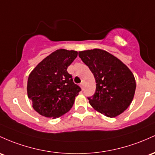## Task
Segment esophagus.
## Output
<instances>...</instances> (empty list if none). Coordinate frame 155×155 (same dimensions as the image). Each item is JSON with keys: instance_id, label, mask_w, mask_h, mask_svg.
Segmentation results:
<instances>
[{"instance_id": "1", "label": "esophagus", "mask_w": 155, "mask_h": 155, "mask_svg": "<svg viewBox=\"0 0 155 155\" xmlns=\"http://www.w3.org/2000/svg\"><path fill=\"white\" fill-rule=\"evenodd\" d=\"M80 87H81V90H84V84H83V83H81Z\"/></svg>"}]
</instances>
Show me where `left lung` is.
<instances>
[{"label": "left lung", "mask_w": 155, "mask_h": 155, "mask_svg": "<svg viewBox=\"0 0 155 155\" xmlns=\"http://www.w3.org/2000/svg\"><path fill=\"white\" fill-rule=\"evenodd\" d=\"M79 57L96 80V92L87 98L90 104L110 118L121 114L135 95L136 82L132 71L120 59L101 49L79 51Z\"/></svg>", "instance_id": "8db88e82"}]
</instances>
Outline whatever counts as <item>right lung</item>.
Wrapping results in <instances>:
<instances>
[{"label":"right lung","mask_w":155,"mask_h":155,"mask_svg":"<svg viewBox=\"0 0 155 155\" xmlns=\"http://www.w3.org/2000/svg\"><path fill=\"white\" fill-rule=\"evenodd\" d=\"M78 55L76 51L59 49L41 61L28 76V97L40 115L59 118L71 110L81 88L74 84L68 67Z\"/></svg>","instance_id":"add662e5"}]
</instances>
